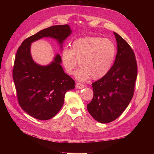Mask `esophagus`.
I'll return each instance as SVG.
<instances>
[{"mask_svg":"<svg viewBox=\"0 0 154 154\" xmlns=\"http://www.w3.org/2000/svg\"><path fill=\"white\" fill-rule=\"evenodd\" d=\"M85 87V85L82 84V83H77L76 84V88H78V89H81V88H84Z\"/></svg>","mask_w":154,"mask_h":154,"instance_id":"34e87169","label":"esophagus"}]
</instances>
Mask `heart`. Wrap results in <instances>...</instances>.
<instances>
[{"instance_id":"b5f03b06","label":"heart","mask_w":154,"mask_h":154,"mask_svg":"<svg viewBox=\"0 0 154 154\" xmlns=\"http://www.w3.org/2000/svg\"><path fill=\"white\" fill-rule=\"evenodd\" d=\"M116 54V47L109 38L90 36L76 39L71 49L64 48L60 53L62 63L72 74L79 62L81 68L74 73L78 80L86 81L92 77L98 80L109 72Z\"/></svg>"}]
</instances>
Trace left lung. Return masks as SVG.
<instances>
[{
    "mask_svg": "<svg viewBox=\"0 0 154 154\" xmlns=\"http://www.w3.org/2000/svg\"><path fill=\"white\" fill-rule=\"evenodd\" d=\"M118 52L112 67L105 76L93 83L92 100L87 110L101 123L113 122L127 109L131 101L137 68L134 51L122 36L114 32Z\"/></svg>",
    "mask_w": 154,
    "mask_h": 154,
    "instance_id": "obj_1",
    "label": "left lung"
}]
</instances>
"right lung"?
Instances as JSON below:
<instances>
[{
    "label": "right lung",
    "instance_id": "obj_1",
    "mask_svg": "<svg viewBox=\"0 0 154 154\" xmlns=\"http://www.w3.org/2000/svg\"><path fill=\"white\" fill-rule=\"evenodd\" d=\"M72 33L70 26H53L26 38L18 48L13 69V78L21 108L39 120H48L61 109L66 92L74 89L75 82L64 72L60 55L57 54L46 66L36 63L31 45L46 37L57 40L62 49L63 42Z\"/></svg>",
    "mask_w": 154,
    "mask_h": 154
}]
</instances>
